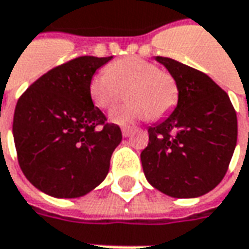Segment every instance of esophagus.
<instances>
[{"label":"esophagus","mask_w":249,"mask_h":249,"mask_svg":"<svg viewBox=\"0 0 249 249\" xmlns=\"http://www.w3.org/2000/svg\"><path fill=\"white\" fill-rule=\"evenodd\" d=\"M121 131H123V136H124V138H129V136H132L133 132H135L132 128H123Z\"/></svg>","instance_id":"obj_1"}]
</instances>
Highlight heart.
<instances>
[{
  "label": "heart",
  "instance_id": "obj_1",
  "mask_svg": "<svg viewBox=\"0 0 249 249\" xmlns=\"http://www.w3.org/2000/svg\"><path fill=\"white\" fill-rule=\"evenodd\" d=\"M124 90H128L129 103L110 114V120L120 125L144 118L160 120L174 110L179 99L175 77L136 56L120 59L90 78V98L102 110H110L121 102Z\"/></svg>",
  "mask_w": 249,
  "mask_h": 249
}]
</instances>
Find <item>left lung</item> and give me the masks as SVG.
<instances>
[{
  "instance_id": "obj_1",
  "label": "left lung",
  "mask_w": 249,
  "mask_h": 249,
  "mask_svg": "<svg viewBox=\"0 0 249 249\" xmlns=\"http://www.w3.org/2000/svg\"><path fill=\"white\" fill-rule=\"evenodd\" d=\"M156 60L175 77L179 99L171 116L147 129L143 172L161 193L200 197L226 175L237 143L236 110L207 74L169 57Z\"/></svg>"
}]
</instances>
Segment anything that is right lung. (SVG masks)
Here are the masks:
<instances>
[{"mask_svg": "<svg viewBox=\"0 0 249 249\" xmlns=\"http://www.w3.org/2000/svg\"><path fill=\"white\" fill-rule=\"evenodd\" d=\"M108 57L80 56L33 82L18 100L13 141L18 161L33 186L56 198H75L105 180L123 139L93 106L89 82Z\"/></svg>", "mask_w": 249, "mask_h": 249, "instance_id": "add662e5", "label": "right lung"}]
</instances>
